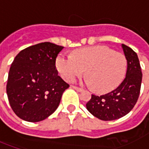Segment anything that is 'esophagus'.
I'll return each mask as SVG.
<instances>
[{
    "label": "esophagus",
    "mask_w": 149,
    "mask_h": 149,
    "mask_svg": "<svg viewBox=\"0 0 149 149\" xmlns=\"http://www.w3.org/2000/svg\"><path fill=\"white\" fill-rule=\"evenodd\" d=\"M73 89H74L75 90H77L79 92H81V91H83L84 89L82 88H79V87H77V86H74V85H72L71 86Z\"/></svg>",
    "instance_id": "obj_1"
}]
</instances>
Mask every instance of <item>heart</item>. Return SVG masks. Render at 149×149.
Returning <instances> with one entry per match:
<instances>
[{
  "label": "heart",
  "instance_id": "1",
  "mask_svg": "<svg viewBox=\"0 0 149 149\" xmlns=\"http://www.w3.org/2000/svg\"><path fill=\"white\" fill-rule=\"evenodd\" d=\"M55 67L67 82H73L86 70V84L98 93H107L123 81L127 60L123 54L107 46L96 45L77 49L73 57L61 53L56 58Z\"/></svg>",
  "mask_w": 149,
  "mask_h": 149
}]
</instances>
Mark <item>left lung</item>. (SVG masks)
<instances>
[{
    "label": "left lung",
    "instance_id": "obj_1",
    "mask_svg": "<svg viewBox=\"0 0 149 149\" xmlns=\"http://www.w3.org/2000/svg\"><path fill=\"white\" fill-rule=\"evenodd\" d=\"M127 60V72L123 82L104 95H92L86 108L95 117L110 121L123 117L133 109L140 94L143 74L138 55L130 47L122 44Z\"/></svg>",
    "mask_w": 149,
    "mask_h": 149
}]
</instances>
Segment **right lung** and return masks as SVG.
Returning a JSON list of instances; mask_svg holds the SVG:
<instances>
[{
    "label": "right lung",
    "instance_id": "1",
    "mask_svg": "<svg viewBox=\"0 0 149 149\" xmlns=\"http://www.w3.org/2000/svg\"><path fill=\"white\" fill-rule=\"evenodd\" d=\"M63 46L42 42L22 49L10 68L6 93L21 119L39 122L54 113L70 84L58 75L55 60Z\"/></svg>",
    "mask_w": 149,
    "mask_h": 149
}]
</instances>
